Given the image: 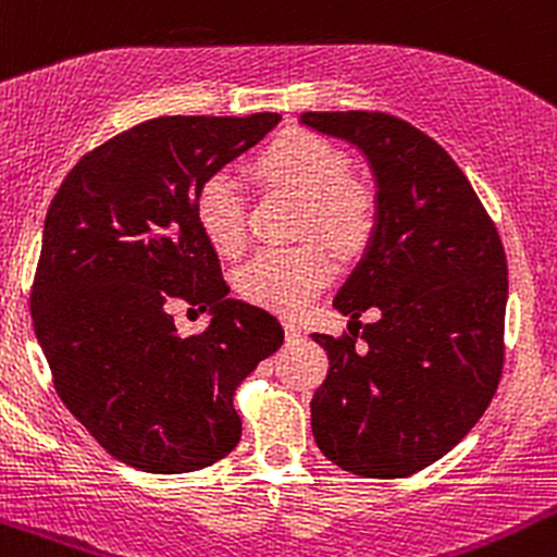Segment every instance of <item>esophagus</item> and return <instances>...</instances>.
<instances>
[{
  "label": "esophagus",
  "instance_id": "esophagus-1",
  "mask_svg": "<svg viewBox=\"0 0 557 557\" xmlns=\"http://www.w3.org/2000/svg\"><path fill=\"white\" fill-rule=\"evenodd\" d=\"M283 327H285V341H288V344H298V341L304 338V330L296 320H285Z\"/></svg>",
  "mask_w": 557,
  "mask_h": 557
}]
</instances>
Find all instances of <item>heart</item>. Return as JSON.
Returning <instances> with one entry per match:
<instances>
[{"label":"heart","mask_w":557,"mask_h":557,"mask_svg":"<svg viewBox=\"0 0 557 557\" xmlns=\"http://www.w3.org/2000/svg\"><path fill=\"white\" fill-rule=\"evenodd\" d=\"M256 171L272 185L304 198V232L325 237L341 250L357 248L375 224V195L348 176V156L311 129H288L256 158ZM195 222L211 248L235 256L246 246V203L240 189L222 171H213L195 189ZM333 259L325 248L298 246L261 250L235 274V288L248 304L296 314L314 301L333 280Z\"/></svg>","instance_id":"b5f03b06"}]
</instances>
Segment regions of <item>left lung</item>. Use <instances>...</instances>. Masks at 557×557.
I'll return each instance as SVG.
<instances>
[{
	"instance_id": "obj_1",
	"label": "left lung",
	"mask_w": 557,
	"mask_h": 557,
	"mask_svg": "<svg viewBox=\"0 0 557 557\" xmlns=\"http://www.w3.org/2000/svg\"><path fill=\"white\" fill-rule=\"evenodd\" d=\"M301 121L357 145L377 182L368 253L333 301L348 333H311L330 359L311 431L348 473L405 479L479 423L503 377V240L468 176L418 126L381 110ZM368 308L379 320L362 326Z\"/></svg>"
}]
</instances>
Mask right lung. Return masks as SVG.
I'll list each match as a JSON object with an SVG mask.
<instances>
[{
	"label": "right lung",
	"mask_w": 557,
	"mask_h": 557,
	"mask_svg": "<svg viewBox=\"0 0 557 557\" xmlns=\"http://www.w3.org/2000/svg\"><path fill=\"white\" fill-rule=\"evenodd\" d=\"M277 113L161 115L97 145L45 219L30 285L52 383L102 449L145 473L209 468L237 447L232 396L283 346L272 314L227 298L195 189L277 126ZM211 308L182 336L170 307Z\"/></svg>",
	"instance_id": "right-lung-1"
}]
</instances>
